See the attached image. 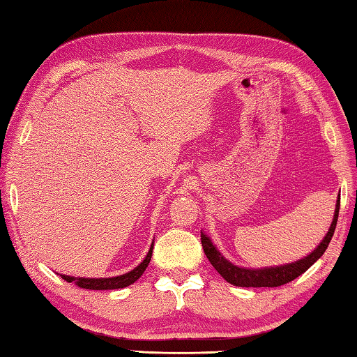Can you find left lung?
Segmentation results:
<instances>
[{"mask_svg":"<svg viewBox=\"0 0 357 357\" xmlns=\"http://www.w3.org/2000/svg\"><path fill=\"white\" fill-rule=\"evenodd\" d=\"M338 211H340V195H338V202L335 206V214H333V220L331 224V229L324 236V240L321 241V245L316 250L307 256L305 259L297 260L294 264L281 265V267L273 268H262V270H251V268H240L229 262L227 259L220 256V252L216 250V246L213 245L211 240L202 231V246L205 251L206 257L214 268L218 270V273L222 276L225 281H229L230 284L240 286V287H278L296 280L297 276L305 273L316 260H318L322 254L326 252L327 246L333 236V231L337 227V219Z\"/></svg>","mask_w":357,"mask_h":357,"instance_id":"1","label":"left lung"}]
</instances>
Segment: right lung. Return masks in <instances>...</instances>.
Masks as SVG:
<instances>
[{"label":"right lung","instance_id":"obj_1","mask_svg":"<svg viewBox=\"0 0 357 357\" xmlns=\"http://www.w3.org/2000/svg\"><path fill=\"white\" fill-rule=\"evenodd\" d=\"M152 246L154 245H151V250L143 262H141L137 268L126 275L114 276V278H73V276H66V275H60V276L68 282H75L76 286L82 287V289H92V291L121 289V287H127L130 284H133V282L144 273V270L149 265L151 257H152Z\"/></svg>","mask_w":357,"mask_h":357}]
</instances>
